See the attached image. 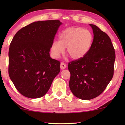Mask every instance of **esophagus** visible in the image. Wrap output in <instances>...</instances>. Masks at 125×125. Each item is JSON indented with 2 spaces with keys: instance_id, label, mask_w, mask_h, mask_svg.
I'll return each mask as SVG.
<instances>
[{
  "instance_id": "1",
  "label": "esophagus",
  "mask_w": 125,
  "mask_h": 125,
  "mask_svg": "<svg viewBox=\"0 0 125 125\" xmlns=\"http://www.w3.org/2000/svg\"><path fill=\"white\" fill-rule=\"evenodd\" d=\"M66 65L65 64L64 62H61V65H60V68L61 69H64L65 68H66Z\"/></svg>"
}]
</instances>
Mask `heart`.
Masks as SVG:
<instances>
[{
	"mask_svg": "<svg viewBox=\"0 0 125 125\" xmlns=\"http://www.w3.org/2000/svg\"><path fill=\"white\" fill-rule=\"evenodd\" d=\"M94 36L89 30L82 27H69L59 34V41H54L51 46V55L59 58L64 52L74 60L83 59L89 52L93 45Z\"/></svg>",
	"mask_w": 125,
	"mask_h": 125,
	"instance_id": "b5f03b06",
	"label": "heart"
}]
</instances>
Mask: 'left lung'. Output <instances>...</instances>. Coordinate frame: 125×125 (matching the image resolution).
Here are the masks:
<instances>
[{"label":"left lung","mask_w":125,"mask_h":125,"mask_svg":"<svg viewBox=\"0 0 125 125\" xmlns=\"http://www.w3.org/2000/svg\"><path fill=\"white\" fill-rule=\"evenodd\" d=\"M90 25L94 34L91 49L83 59L68 63L70 89L83 100L94 98L105 90L113 76L115 59L109 36L96 25Z\"/></svg>","instance_id":"left-lung-1"}]
</instances>
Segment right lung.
I'll list each match as a JSON object with an SVG mask.
<instances>
[{
	"instance_id": "1",
	"label": "right lung",
	"mask_w": 125,
	"mask_h": 125,
	"mask_svg": "<svg viewBox=\"0 0 125 125\" xmlns=\"http://www.w3.org/2000/svg\"><path fill=\"white\" fill-rule=\"evenodd\" d=\"M61 23L51 20L33 22L17 32L10 45L8 74L24 96H44L60 71V62L49 51Z\"/></svg>"
}]
</instances>
